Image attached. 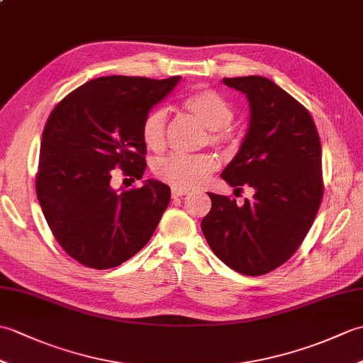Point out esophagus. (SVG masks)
Instances as JSON below:
<instances>
[{
  "mask_svg": "<svg viewBox=\"0 0 363 363\" xmlns=\"http://www.w3.org/2000/svg\"><path fill=\"white\" fill-rule=\"evenodd\" d=\"M187 194H189V190H182V189H173L172 190V196L173 198H179V196L187 195Z\"/></svg>",
  "mask_w": 363,
  "mask_h": 363,
  "instance_id": "1",
  "label": "esophagus"
}]
</instances>
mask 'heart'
Returning a JSON list of instances; mask_svg holds the SVG:
<instances>
[{
	"mask_svg": "<svg viewBox=\"0 0 363 363\" xmlns=\"http://www.w3.org/2000/svg\"><path fill=\"white\" fill-rule=\"evenodd\" d=\"M182 106L203 121L206 128L212 129L211 140L213 143H230L233 137L226 128L234 120V109L228 99L215 90H199L189 95L182 101ZM167 112L164 109L151 111L142 125V138L146 148L160 151L165 143ZM218 164L211 154H168L160 157L152 165V172L173 189H198L209 179V176L217 169Z\"/></svg>",
	"mask_w": 363,
	"mask_h": 363,
	"instance_id": "heart-1",
	"label": "heart"
}]
</instances>
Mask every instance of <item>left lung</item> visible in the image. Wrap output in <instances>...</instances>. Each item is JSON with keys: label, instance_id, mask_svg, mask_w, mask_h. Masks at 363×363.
<instances>
[{"label": "left lung", "instance_id": "obj_1", "mask_svg": "<svg viewBox=\"0 0 363 363\" xmlns=\"http://www.w3.org/2000/svg\"><path fill=\"white\" fill-rule=\"evenodd\" d=\"M245 94L250 123L240 150L223 169L230 187L254 189L252 199L207 194L212 209L201 230L221 262L245 276L281 267L309 233L323 198L321 143L311 113L262 76L225 78Z\"/></svg>", "mask_w": 363, "mask_h": 363}]
</instances>
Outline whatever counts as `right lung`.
<instances>
[{
	"label": "right lung",
	"instance_id": "1",
	"mask_svg": "<svg viewBox=\"0 0 363 363\" xmlns=\"http://www.w3.org/2000/svg\"><path fill=\"white\" fill-rule=\"evenodd\" d=\"M181 76L150 79L103 76L67 95L46 121L35 181L46 223L79 264L118 267L150 242L172 190L156 179L115 190L112 169L142 179L146 115L172 94Z\"/></svg>",
	"mask_w": 363,
	"mask_h": 363
}]
</instances>
